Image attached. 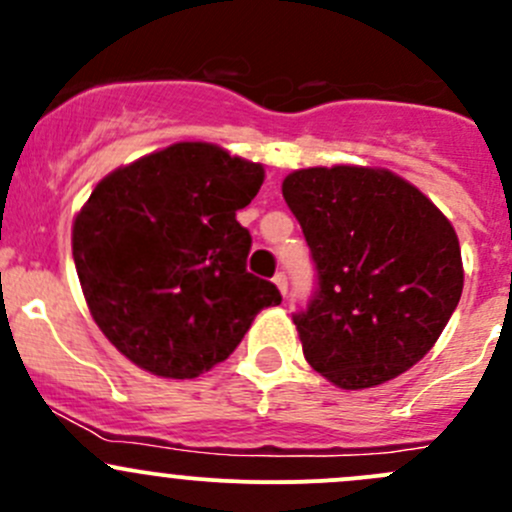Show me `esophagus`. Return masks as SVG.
<instances>
[{
  "mask_svg": "<svg viewBox=\"0 0 512 512\" xmlns=\"http://www.w3.org/2000/svg\"><path fill=\"white\" fill-rule=\"evenodd\" d=\"M275 285H277V289H280L282 294H287V275H285V272H277V275H275Z\"/></svg>",
  "mask_w": 512,
  "mask_h": 512,
  "instance_id": "esophagus-1",
  "label": "esophagus"
}]
</instances>
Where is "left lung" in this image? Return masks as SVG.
Returning <instances> with one entry per match:
<instances>
[{
    "mask_svg": "<svg viewBox=\"0 0 512 512\" xmlns=\"http://www.w3.org/2000/svg\"><path fill=\"white\" fill-rule=\"evenodd\" d=\"M319 272L297 314L304 359L347 391L374 389L418 364L463 292L451 220L386 168H299L282 180Z\"/></svg>",
    "mask_w": 512,
    "mask_h": 512,
    "instance_id": "1",
    "label": "left lung"
}]
</instances>
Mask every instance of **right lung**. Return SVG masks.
Listing matches in <instances>:
<instances>
[{"instance_id":"1","label":"right lung","mask_w":512,"mask_h":512,"mask_svg":"<svg viewBox=\"0 0 512 512\" xmlns=\"http://www.w3.org/2000/svg\"><path fill=\"white\" fill-rule=\"evenodd\" d=\"M265 165L218 143L180 141L103 175L71 227L91 317L128 361L195 379L225 361L257 312L282 302L245 270L252 237L235 213Z\"/></svg>"}]
</instances>
